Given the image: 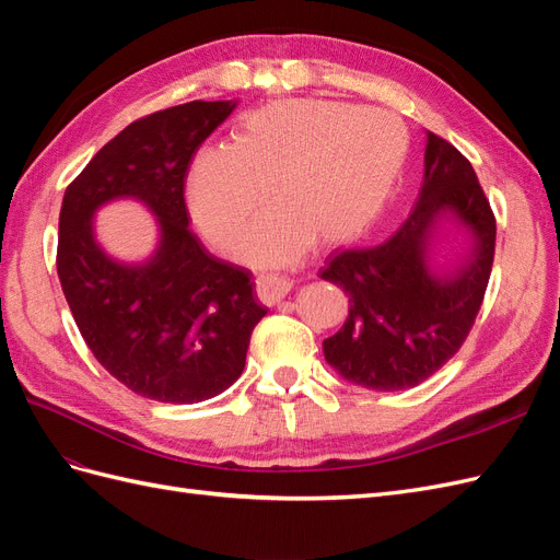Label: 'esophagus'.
<instances>
[{"mask_svg":"<svg viewBox=\"0 0 560 560\" xmlns=\"http://www.w3.org/2000/svg\"><path fill=\"white\" fill-rule=\"evenodd\" d=\"M294 282L284 276H273V273H264L257 278V294L264 303H278L290 294Z\"/></svg>","mask_w":560,"mask_h":560,"instance_id":"obj_1","label":"esophagus"}]
</instances>
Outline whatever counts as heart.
Instances as JSON below:
<instances>
[{
	"instance_id": "b5f03b06",
	"label": "heart",
	"mask_w": 560,
	"mask_h": 560,
	"mask_svg": "<svg viewBox=\"0 0 560 560\" xmlns=\"http://www.w3.org/2000/svg\"><path fill=\"white\" fill-rule=\"evenodd\" d=\"M395 116L325 100H287L241 118L231 147L200 154L189 198L200 231L233 247L270 200L278 210L249 231L243 254L282 264L306 247L346 243L381 214L406 159Z\"/></svg>"
}]
</instances>
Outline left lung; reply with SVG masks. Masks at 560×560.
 Returning a JSON list of instances; mask_svg holds the SVG:
<instances>
[{
  "label": "left lung",
  "mask_w": 560,
  "mask_h": 560,
  "mask_svg": "<svg viewBox=\"0 0 560 560\" xmlns=\"http://www.w3.org/2000/svg\"><path fill=\"white\" fill-rule=\"evenodd\" d=\"M448 209L472 231V259L448 281L424 268L433 219ZM495 257V214L471 163L428 130L425 175L416 208L381 245L334 254L322 278L348 294L341 331L325 341L327 362L369 389H404L430 378L460 350L479 315Z\"/></svg>",
  "instance_id": "8db88e82"
}]
</instances>
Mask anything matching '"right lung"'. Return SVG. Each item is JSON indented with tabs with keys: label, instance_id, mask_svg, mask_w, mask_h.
Here are the masks:
<instances>
[{
	"label": "right lung",
	"instance_id": "obj_1",
	"mask_svg": "<svg viewBox=\"0 0 560 560\" xmlns=\"http://www.w3.org/2000/svg\"><path fill=\"white\" fill-rule=\"evenodd\" d=\"M233 107L194 100L138 118L62 198L56 266L65 299L95 360L147 399L194 404L224 393L266 315L249 270L196 238L184 198L198 147ZM118 195L144 199L162 222V247L144 267L116 265L92 241L94 208Z\"/></svg>",
	"mask_w": 560,
	"mask_h": 560
}]
</instances>
